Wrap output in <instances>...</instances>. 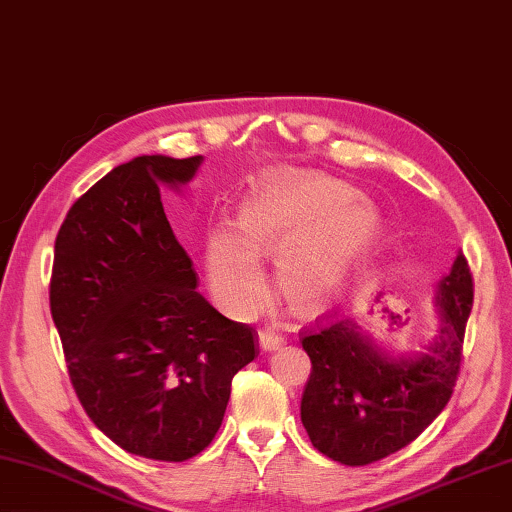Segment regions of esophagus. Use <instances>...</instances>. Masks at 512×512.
<instances>
[{
  "label": "esophagus",
  "instance_id": "1",
  "mask_svg": "<svg viewBox=\"0 0 512 512\" xmlns=\"http://www.w3.org/2000/svg\"><path fill=\"white\" fill-rule=\"evenodd\" d=\"M282 345H284V338L280 336V333H275L271 329L259 331V347H262L264 351H275V349H280Z\"/></svg>",
  "mask_w": 512,
  "mask_h": 512
}]
</instances>
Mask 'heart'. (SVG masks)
I'll use <instances>...</instances> for the list:
<instances>
[{"label":"heart","mask_w":512,"mask_h":512,"mask_svg":"<svg viewBox=\"0 0 512 512\" xmlns=\"http://www.w3.org/2000/svg\"><path fill=\"white\" fill-rule=\"evenodd\" d=\"M380 232V215L351 185L329 176L277 170L255 183L237 224L217 221L203 241L210 291L232 315L264 293L259 259H275V284L297 311H318L347 284Z\"/></svg>","instance_id":"heart-1"}]
</instances>
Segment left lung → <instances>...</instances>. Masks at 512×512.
I'll return each mask as SVG.
<instances>
[{
  "label": "left lung",
  "instance_id": "obj_1",
  "mask_svg": "<svg viewBox=\"0 0 512 512\" xmlns=\"http://www.w3.org/2000/svg\"><path fill=\"white\" fill-rule=\"evenodd\" d=\"M472 297L470 266L459 253L436 286L439 327L425 351L394 356L349 315L302 333L311 376L300 414L313 448L345 466H367L410 445L457 385Z\"/></svg>",
  "mask_w": 512,
  "mask_h": 512
}]
</instances>
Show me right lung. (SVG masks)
I'll return each mask as SVG.
<instances>
[{
	"label": "right lung",
	"instance_id": "right-lung-1",
	"mask_svg": "<svg viewBox=\"0 0 512 512\" xmlns=\"http://www.w3.org/2000/svg\"><path fill=\"white\" fill-rule=\"evenodd\" d=\"M203 156H136L73 203L55 237L51 315L87 416L120 448L185 461L208 448L255 331L197 291L161 185L181 190Z\"/></svg>",
	"mask_w": 512,
	"mask_h": 512
}]
</instances>
